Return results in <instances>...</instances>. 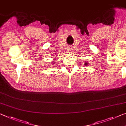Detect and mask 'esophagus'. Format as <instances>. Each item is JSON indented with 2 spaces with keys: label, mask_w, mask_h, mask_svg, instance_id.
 <instances>
[{
  "label": "esophagus",
  "mask_w": 126,
  "mask_h": 126,
  "mask_svg": "<svg viewBox=\"0 0 126 126\" xmlns=\"http://www.w3.org/2000/svg\"><path fill=\"white\" fill-rule=\"evenodd\" d=\"M67 52H68V53L69 54H71L72 53V48H71V47H67Z\"/></svg>",
  "instance_id": "obj_1"
}]
</instances>
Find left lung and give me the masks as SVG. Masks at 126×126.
<instances>
[{"label":"left lung","instance_id":"obj_1","mask_svg":"<svg viewBox=\"0 0 126 126\" xmlns=\"http://www.w3.org/2000/svg\"><path fill=\"white\" fill-rule=\"evenodd\" d=\"M88 65V62H86H86H85V63H84V65Z\"/></svg>","mask_w":126,"mask_h":126}]
</instances>
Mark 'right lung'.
<instances>
[{
  "mask_svg": "<svg viewBox=\"0 0 126 126\" xmlns=\"http://www.w3.org/2000/svg\"><path fill=\"white\" fill-rule=\"evenodd\" d=\"M55 61H55V60H53V61H52V63H53V64L54 65H55V64H56V63H55Z\"/></svg>",
  "mask_w": 126,
  "mask_h": 126,
  "instance_id": "obj_1",
  "label": "right lung"
}]
</instances>
